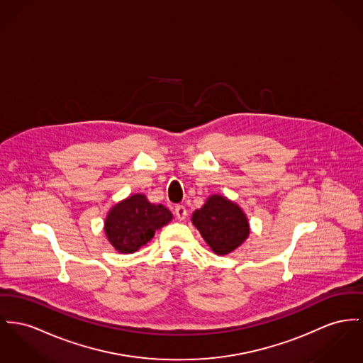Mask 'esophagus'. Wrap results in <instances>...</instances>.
<instances>
[{
    "instance_id": "obj_1",
    "label": "esophagus",
    "mask_w": 363,
    "mask_h": 363,
    "mask_svg": "<svg viewBox=\"0 0 363 363\" xmlns=\"http://www.w3.org/2000/svg\"><path fill=\"white\" fill-rule=\"evenodd\" d=\"M174 213H176V218L179 220H184L187 218V209L184 205H176L174 208Z\"/></svg>"
}]
</instances>
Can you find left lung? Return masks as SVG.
Masks as SVG:
<instances>
[{
  "instance_id": "8db88e82",
  "label": "left lung",
  "mask_w": 363,
  "mask_h": 363,
  "mask_svg": "<svg viewBox=\"0 0 363 363\" xmlns=\"http://www.w3.org/2000/svg\"><path fill=\"white\" fill-rule=\"evenodd\" d=\"M191 220L216 255L233 252L249 235V223L241 208L220 195L209 196Z\"/></svg>"
}]
</instances>
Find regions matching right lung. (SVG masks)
<instances>
[{"label": "right lung", "mask_w": 363, "mask_h": 363, "mask_svg": "<svg viewBox=\"0 0 363 363\" xmlns=\"http://www.w3.org/2000/svg\"><path fill=\"white\" fill-rule=\"evenodd\" d=\"M170 220L172 213L164 205H152L145 195L136 194L110 211L104 223V231L117 250L133 253Z\"/></svg>", "instance_id": "obj_1"}]
</instances>
